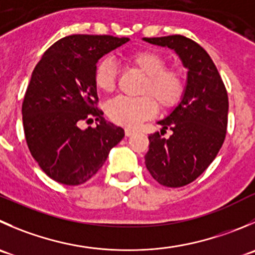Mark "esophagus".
<instances>
[{"mask_svg":"<svg viewBox=\"0 0 255 255\" xmlns=\"http://www.w3.org/2000/svg\"><path fill=\"white\" fill-rule=\"evenodd\" d=\"M134 132H135V130L132 129V128H126V129H125V133H126V135H127V137H130L132 134H134Z\"/></svg>","mask_w":255,"mask_h":255,"instance_id":"34e87169","label":"esophagus"}]
</instances>
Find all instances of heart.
Listing matches in <instances>:
<instances>
[{
	"label": "heart",
	"mask_w": 255,
	"mask_h": 255,
	"mask_svg": "<svg viewBox=\"0 0 255 255\" xmlns=\"http://www.w3.org/2000/svg\"><path fill=\"white\" fill-rule=\"evenodd\" d=\"M127 62L145 76L140 86L142 97H116L107 103L106 112L112 122L125 127H135L160 110L169 111L177 107L185 93V76L178 67H165L167 62L162 54L142 49L127 56ZM95 86L101 92L110 93L117 83V68L111 59H102L93 73Z\"/></svg>",
	"instance_id": "obj_1"
}]
</instances>
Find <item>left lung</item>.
<instances>
[{"label":"left lung","instance_id":"8db88e82","mask_svg":"<svg viewBox=\"0 0 255 255\" xmlns=\"http://www.w3.org/2000/svg\"><path fill=\"white\" fill-rule=\"evenodd\" d=\"M144 41L174 49L188 68L184 97L158 122L163 127L160 134L170 129L172 134L169 138L158 132L150 134L144 157L145 167L159 184L183 187L196 180L222 148L228 125V93L209 54L193 39L173 34Z\"/></svg>","mask_w":255,"mask_h":255}]
</instances>
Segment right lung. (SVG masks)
Listing matches in <instances>:
<instances>
[{
    "label": "right lung",
    "mask_w": 255,
    "mask_h": 255,
    "mask_svg": "<svg viewBox=\"0 0 255 255\" xmlns=\"http://www.w3.org/2000/svg\"><path fill=\"white\" fill-rule=\"evenodd\" d=\"M129 39L72 34L43 53L32 72L22 103L27 145L41 169L56 182L78 185L90 180L125 137L97 107L93 81L98 59ZM96 118L97 128L81 130L80 122Z\"/></svg>",
    "instance_id": "1"
}]
</instances>
